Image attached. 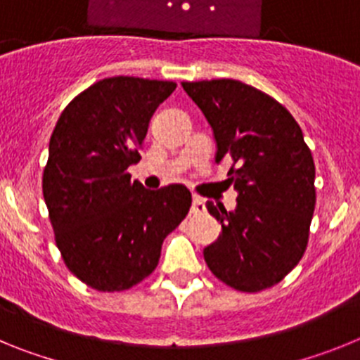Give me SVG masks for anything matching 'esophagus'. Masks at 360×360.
<instances>
[{"label": "esophagus", "instance_id": "obj_1", "mask_svg": "<svg viewBox=\"0 0 360 360\" xmlns=\"http://www.w3.org/2000/svg\"><path fill=\"white\" fill-rule=\"evenodd\" d=\"M191 212H193V214H202V212H205V203H203L202 198H198V196H195V198H193Z\"/></svg>", "mask_w": 360, "mask_h": 360}]
</instances>
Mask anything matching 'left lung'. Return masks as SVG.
I'll use <instances>...</instances> for the list:
<instances>
[{"instance_id": "8db88e82", "label": "left lung", "mask_w": 360, "mask_h": 360, "mask_svg": "<svg viewBox=\"0 0 360 360\" xmlns=\"http://www.w3.org/2000/svg\"><path fill=\"white\" fill-rule=\"evenodd\" d=\"M211 124L216 162L232 160L236 209L207 202L221 234L203 249L212 274L240 292L274 287L303 257L316 209V165L285 106L234 79L182 82Z\"/></svg>"}]
</instances>
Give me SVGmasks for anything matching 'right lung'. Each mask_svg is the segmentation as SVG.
<instances>
[{
    "instance_id": "1",
    "label": "right lung",
    "mask_w": 360,
    "mask_h": 360,
    "mask_svg": "<svg viewBox=\"0 0 360 360\" xmlns=\"http://www.w3.org/2000/svg\"><path fill=\"white\" fill-rule=\"evenodd\" d=\"M173 81L108 77L63 110L50 136L43 196L57 249L88 287L120 292L157 269L162 243L187 216L182 184L144 189L128 167L141 160L149 120Z\"/></svg>"
}]
</instances>
